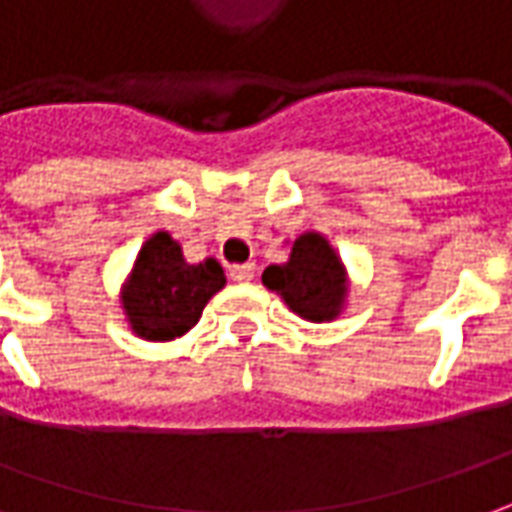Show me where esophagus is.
I'll return each instance as SVG.
<instances>
[{
  "mask_svg": "<svg viewBox=\"0 0 512 512\" xmlns=\"http://www.w3.org/2000/svg\"><path fill=\"white\" fill-rule=\"evenodd\" d=\"M229 277L235 283H249L255 277V266L252 263H235V266H229Z\"/></svg>",
  "mask_w": 512,
  "mask_h": 512,
  "instance_id": "34e87169",
  "label": "esophagus"
}]
</instances>
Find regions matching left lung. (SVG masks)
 Wrapping results in <instances>:
<instances>
[{
  "mask_svg": "<svg viewBox=\"0 0 512 512\" xmlns=\"http://www.w3.org/2000/svg\"><path fill=\"white\" fill-rule=\"evenodd\" d=\"M263 285L277 291L302 319L330 322L347 300V269L325 235L305 232L291 243L288 263L263 271Z\"/></svg>",
  "mask_w": 512,
  "mask_h": 512,
  "instance_id": "obj_1",
  "label": "left lung"
}]
</instances>
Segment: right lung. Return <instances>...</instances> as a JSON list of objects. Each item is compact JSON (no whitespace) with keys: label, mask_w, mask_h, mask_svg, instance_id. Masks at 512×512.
I'll list each match as a JSON object with an SVG mask.
<instances>
[{"label":"right lung","mask_w":512,"mask_h":512,"mask_svg":"<svg viewBox=\"0 0 512 512\" xmlns=\"http://www.w3.org/2000/svg\"><path fill=\"white\" fill-rule=\"evenodd\" d=\"M224 285L227 277L215 257L187 263L179 241L168 232H156L142 243L120 302L139 339L170 342L196 325L204 305Z\"/></svg>","instance_id":"right-lung-1"}]
</instances>
